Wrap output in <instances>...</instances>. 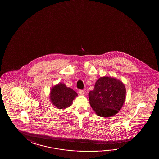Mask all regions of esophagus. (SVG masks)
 I'll use <instances>...</instances> for the list:
<instances>
[{
  "label": "esophagus",
  "mask_w": 159,
  "mask_h": 159,
  "mask_svg": "<svg viewBox=\"0 0 159 159\" xmlns=\"http://www.w3.org/2000/svg\"><path fill=\"white\" fill-rule=\"evenodd\" d=\"M78 92L80 93V94H81L82 95H84V91L83 90L80 89V90H78Z\"/></svg>",
  "instance_id": "esophagus-1"
}]
</instances>
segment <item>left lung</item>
Here are the masks:
<instances>
[{"mask_svg": "<svg viewBox=\"0 0 159 159\" xmlns=\"http://www.w3.org/2000/svg\"><path fill=\"white\" fill-rule=\"evenodd\" d=\"M125 96V87L122 82L103 77L96 81L94 88L89 92V102L97 115L109 117L121 109Z\"/></svg>", "mask_w": 159, "mask_h": 159, "instance_id": "obj_1", "label": "left lung"}]
</instances>
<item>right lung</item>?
<instances>
[{
  "mask_svg": "<svg viewBox=\"0 0 159 159\" xmlns=\"http://www.w3.org/2000/svg\"><path fill=\"white\" fill-rule=\"evenodd\" d=\"M77 95V93L73 89L61 83L52 88L50 100L56 107L63 109L71 105L73 101Z\"/></svg>",
  "mask_w": 159,
  "mask_h": 159,
  "instance_id": "obj_1",
  "label": "right lung"
}]
</instances>
